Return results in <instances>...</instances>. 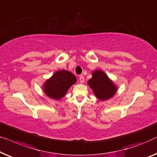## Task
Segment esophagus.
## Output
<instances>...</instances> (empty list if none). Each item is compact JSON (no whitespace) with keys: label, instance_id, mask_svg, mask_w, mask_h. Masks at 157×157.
<instances>
[{"label":"esophagus","instance_id":"34e87169","mask_svg":"<svg viewBox=\"0 0 157 157\" xmlns=\"http://www.w3.org/2000/svg\"><path fill=\"white\" fill-rule=\"evenodd\" d=\"M79 80H80V82L82 83L84 82V77L83 76H79Z\"/></svg>","mask_w":157,"mask_h":157}]
</instances>
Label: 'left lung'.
<instances>
[{"mask_svg": "<svg viewBox=\"0 0 157 157\" xmlns=\"http://www.w3.org/2000/svg\"><path fill=\"white\" fill-rule=\"evenodd\" d=\"M88 85L92 89L95 97L101 101L111 98L117 90L114 82L101 70L93 71L92 78L88 81Z\"/></svg>", "mask_w": 157, "mask_h": 157, "instance_id": "left-lung-1", "label": "left lung"}]
</instances>
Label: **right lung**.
Returning a JSON list of instances; mask_svg holds the SVG:
<instances>
[{
	"instance_id": "add662e5",
	"label": "right lung",
	"mask_w": 157,
	"mask_h": 157,
	"mask_svg": "<svg viewBox=\"0 0 157 157\" xmlns=\"http://www.w3.org/2000/svg\"><path fill=\"white\" fill-rule=\"evenodd\" d=\"M76 82V76L71 72L60 70L45 81L43 90L49 98L59 101L64 96L70 87Z\"/></svg>"
}]
</instances>
